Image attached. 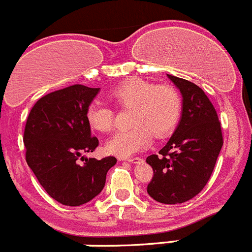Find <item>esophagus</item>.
<instances>
[{
  "label": "esophagus",
  "instance_id": "1",
  "mask_svg": "<svg viewBox=\"0 0 252 252\" xmlns=\"http://www.w3.org/2000/svg\"><path fill=\"white\" fill-rule=\"evenodd\" d=\"M123 160L129 161V163L138 164V163H143V161H144V159H143V158H139V157H138V158H128V159H123Z\"/></svg>",
  "mask_w": 252,
  "mask_h": 252
}]
</instances>
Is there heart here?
Masks as SVG:
<instances>
[{"label":"heart","mask_w":252,"mask_h":252,"mask_svg":"<svg viewBox=\"0 0 252 252\" xmlns=\"http://www.w3.org/2000/svg\"><path fill=\"white\" fill-rule=\"evenodd\" d=\"M109 97L115 105L131 108L129 124L131 128L115 133L105 144L108 153L126 158L149 147L153 134L163 138L175 129L182 115V97L170 86H155L140 78H131L113 88ZM89 126L98 131L112 130L115 115L104 102L94 100L87 109Z\"/></svg>","instance_id":"1"}]
</instances>
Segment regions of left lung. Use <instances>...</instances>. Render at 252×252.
<instances>
[{
	"mask_svg": "<svg viewBox=\"0 0 252 252\" xmlns=\"http://www.w3.org/2000/svg\"><path fill=\"white\" fill-rule=\"evenodd\" d=\"M168 77L183 95L182 118L160 155L147 158L154 173L147 191L161 204H182L204 189L224 140L218 113L203 89Z\"/></svg>",
	"mask_w": 252,
	"mask_h": 252,
	"instance_id": "1",
	"label": "left lung"
}]
</instances>
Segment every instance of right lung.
<instances>
[{
    "label": "right lung",
    "instance_id": "right-lung-1",
    "mask_svg": "<svg viewBox=\"0 0 252 252\" xmlns=\"http://www.w3.org/2000/svg\"><path fill=\"white\" fill-rule=\"evenodd\" d=\"M98 92L82 84L52 92L37 100L26 122V161L47 194L63 205H83L97 196L117 163L114 157L78 163L83 153L99 144L87 121V109Z\"/></svg>",
    "mask_w": 252,
    "mask_h": 252
}]
</instances>
